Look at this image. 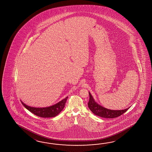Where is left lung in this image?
Instances as JSON below:
<instances>
[{
  "label": "left lung",
  "instance_id": "8db88e82",
  "mask_svg": "<svg viewBox=\"0 0 152 152\" xmlns=\"http://www.w3.org/2000/svg\"><path fill=\"white\" fill-rule=\"evenodd\" d=\"M88 93L90 96V99L88 103V107L94 115H97L98 116L107 118H113L122 115L129 109V107H128L126 109L122 110H112L107 109L98 104L94 100L90 93Z\"/></svg>",
  "mask_w": 152,
  "mask_h": 152
}]
</instances>
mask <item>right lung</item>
Masks as SVG:
<instances>
[{"instance_id": "add662e5", "label": "right lung", "mask_w": 152, "mask_h": 152, "mask_svg": "<svg viewBox=\"0 0 152 152\" xmlns=\"http://www.w3.org/2000/svg\"><path fill=\"white\" fill-rule=\"evenodd\" d=\"M67 98L68 97L65 98V99L58 102V103L56 104L51 107H43V108H37V107H29L26 105L25 104L23 103L22 101H21V103L26 109H28L31 113H34L37 116L43 117V118H49V117H53L57 116L58 113L64 109Z\"/></svg>"}]
</instances>
